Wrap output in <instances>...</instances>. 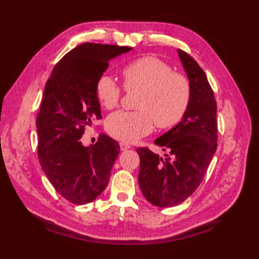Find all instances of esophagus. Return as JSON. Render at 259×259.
Here are the masks:
<instances>
[{
  "instance_id": "obj_1",
  "label": "esophagus",
  "mask_w": 259,
  "mask_h": 259,
  "mask_svg": "<svg viewBox=\"0 0 259 259\" xmlns=\"http://www.w3.org/2000/svg\"><path fill=\"white\" fill-rule=\"evenodd\" d=\"M130 148H131V146L129 144H126V142H120V149L122 151L128 150V149H130Z\"/></svg>"
}]
</instances>
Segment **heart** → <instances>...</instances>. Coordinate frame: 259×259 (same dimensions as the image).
<instances>
[{"label":"heart","mask_w":259,"mask_h":259,"mask_svg":"<svg viewBox=\"0 0 259 259\" xmlns=\"http://www.w3.org/2000/svg\"><path fill=\"white\" fill-rule=\"evenodd\" d=\"M125 91H141L138 111H117L110 114L106 128L114 139L133 142L150 134L153 126L168 129L179 123L191 99L190 82L175 72L162 60L152 56L136 59L122 69ZM99 102L106 109L118 106L123 89L111 75L102 74L96 83Z\"/></svg>","instance_id":"1"}]
</instances>
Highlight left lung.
<instances>
[{
  "label": "left lung",
  "instance_id": "1",
  "mask_svg": "<svg viewBox=\"0 0 259 259\" xmlns=\"http://www.w3.org/2000/svg\"><path fill=\"white\" fill-rule=\"evenodd\" d=\"M191 87V99L183 120L155 144L164 157L149 148H137L141 192L157 207H172L194 194L205 177L217 149V103L203 70L188 53L178 50Z\"/></svg>",
  "mask_w": 259,
  "mask_h": 259
}]
</instances>
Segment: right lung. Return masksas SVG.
Wrapping results in <instances>:
<instances>
[{"label": "right lung", "mask_w": 259, "mask_h": 259, "mask_svg": "<svg viewBox=\"0 0 259 259\" xmlns=\"http://www.w3.org/2000/svg\"><path fill=\"white\" fill-rule=\"evenodd\" d=\"M130 47L82 43L60 60L46 83L36 115L37 157L48 179L74 205L93 201L106 189L120 152L115 140L101 134L82 145L85 125L101 119L96 83L109 61Z\"/></svg>", "instance_id": "obj_1"}]
</instances>
